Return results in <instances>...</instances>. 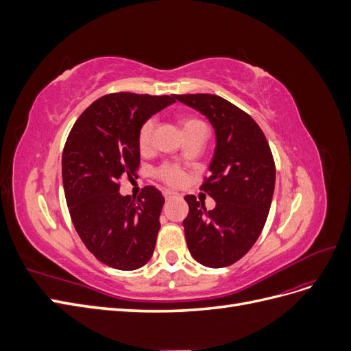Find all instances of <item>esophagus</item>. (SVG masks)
Here are the masks:
<instances>
[{"instance_id": "esophagus-1", "label": "esophagus", "mask_w": 351, "mask_h": 351, "mask_svg": "<svg viewBox=\"0 0 351 351\" xmlns=\"http://www.w3.org/2000/svg\"><path fill=\"white\" fill-rule=\"evenodd\" d=\"M162 195H164V197L168 200V199H171V197H174L177 193L176 192H173V190H164L162 192Z\"/></svg>"}]
</instances>
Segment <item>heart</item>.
<instances>
[{"mask_svg": "<svg viewBox=\"0 0 351 351\" xmlns=\"http://www.w3.org/2000/svg\"><path fill=\"white\" fill-rule=\"evenodd\" d=\"M178 124L182 127L183 133L195 129V127H202L204 123L200 120L195 119V117H180ZM152 132H154V123L151 120H146L142 125L139 132H137V149H139L141 154H147L151 151L152 146ZM155 177L158 180H161L162 183L177 187L183 183L184 180V171L180 167L165 162L162 165H159L155 171Z\"/></svg>", "mask_w": 351, "mask_h": 351, "instance_id": "obj_1", "label": "heart"}]
</instances>
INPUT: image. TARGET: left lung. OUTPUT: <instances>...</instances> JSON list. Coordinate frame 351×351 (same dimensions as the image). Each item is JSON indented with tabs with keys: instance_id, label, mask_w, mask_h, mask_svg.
<instances>
[{
	"instance_id": "left-lung-1",
	"label": "left lung",
	"mask_w": 351,
	"mask_h": 351,
	"mask_svg": "<svg viewBox=\"0 0 351 351\" xmlns=\"http://www.w3.org/2000/svg\"><path fill=\"white\" fill-rule=\"evenodd\" d=\"M174 97L206 115L217 134L210 174L200 186L217 205L208 210L205 202L184 196L187 247L204 267H230L252 249L267 222L275 187L271 147L258 123L227 99L210 93Z\"/></svg>"
}]
</instances>
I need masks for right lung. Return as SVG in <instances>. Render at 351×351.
Masks as SVG:
<instances>
[{
	"mask_svg": "<svg viewBox=\"0 0 351 351\" xmlns=\"http://www.w3.org/2000/svg\"><path fill=\"white\" fill-rule=\"evenodd\" d=\"M176 102L171 95L108 93L74 123L62 151V184L73 226L86 249L107 267L133 271L152 258L164 196L146 186L137 199L121 196L120 180L141 165L137 132Z\"/></svg>",
	"mask_w": 351,
	"mask_h": 351,
	"instance_id": "1",
	"label": "right lung"
}]
</instances>
